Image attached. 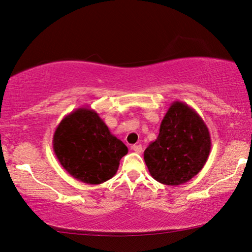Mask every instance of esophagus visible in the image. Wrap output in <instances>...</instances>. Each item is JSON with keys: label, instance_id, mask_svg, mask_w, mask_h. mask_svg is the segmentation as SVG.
<instances>
[{"label": "esophagus", "instance_id": "obj_1", "mask_svg": "<svg viewBox=\"0 0 252 252\" xmlns=\"http://www.w3.org/2000/svg\"><path fill=\"white\" fill-rule=\"evenodd\" d=\"M131 150H133V151H135V152H136V153H141L142 152V151H143V148H142V145H133V146H131Z\"/></svg>", "mask_w": 252, "mask_h": 252}]
</instances>
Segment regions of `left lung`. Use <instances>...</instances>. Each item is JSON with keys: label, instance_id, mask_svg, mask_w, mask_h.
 I'll return each mask as SVG.
<instances>
[{"label": "left lung", "instance_id": "obj_1", "mask_svg": "<svg viewBox=\"0 0 252 252\" xmlns=\"http://www.w3.org/2000/svg\"><path fill=\"white\" fill-rule=\"evenodd\" d=\"M206 124L187 103L175 101L160 125L157 139L144 151L149 172L158 183L178 186L195 177L211 152Z\"/></svg>", "mask_w": 252, "mask_h": 252}]
</instances>
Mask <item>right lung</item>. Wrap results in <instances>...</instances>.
<instances>
[{
	"mask_svg": "<svg viewBox=\"0 0 252 252\" xmlns=\"http://www.w3.org/2000/svg\"><path fill=\"white\" fill-rule=\"evenodd\" d=\"M53 149L69 175L90 185L111 179L121 158L128 152L99 114L87 107L77 108L62 119L54 133Z\"/></svg>",
	"mask_w": 252,
	"mask_h": 252,
	"instance_id": "add662e5",
	"label": "right lung"
}]
</instances>
